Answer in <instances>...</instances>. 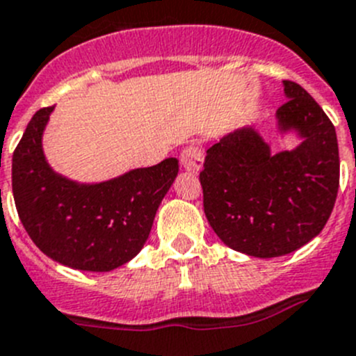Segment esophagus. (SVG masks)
Here are the masks:
<instances>
[{
    "mask_svg": "<svg viewBox=\"0 0 356 356\" xmlns=\"http://www.w3.org/2000/svg\"><path fill=\"white\" fill-rule=\"evenodd\" d=\"M204 164V152L200 145H188L181 152V165L191 172H200Z\"/></svg>",
    "mask_w": 356,
    "mask_h": 356,
    "instance_id": "34e87169",
    "label": "esophagus"
}]
</instances>
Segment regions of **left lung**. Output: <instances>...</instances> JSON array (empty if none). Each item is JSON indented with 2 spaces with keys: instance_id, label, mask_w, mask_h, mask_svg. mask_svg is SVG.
<instances>
[{
  "instance_id": "obj_1",
  "label": "left lung",
  "mask_w": 356,
  "mask_h": 356,
  "mask_svg": "<svg viewBox=\"0 0 356 356\" xmlns=\"http://www.w3.org/2000/svg\"><path fill=\"white\" fill-rule=\"evenodd\" d=\"M277 109L280 132L302 143L272 155L252 127L227 134L207 149L200 175L204 215L217 236L238 252L277 257L304 247L327 224L339 191L335 127L293 81Z\"/></svg>"
}]
</instances>
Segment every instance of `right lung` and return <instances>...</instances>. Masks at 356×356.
I'll use <instances>...</instances> for the list:
<instances>
[{"label":"right lung","mask_w":356,"mask_h":356,"mask_svg":"<svg viewBox=\"0 0 356 356\" xmlns=\"http://www.w3.org/2000/svg\"><path fill=\"white\" fill-rule=\"evenodd\" d=\"M54 107L37 111L12 156V191L35 245L61 265L109 272L138 256L178 161L132 169L102 184H77L52 171L42 134Z\"/></svg>","instance_id":"add662e5"}]
</instances>
